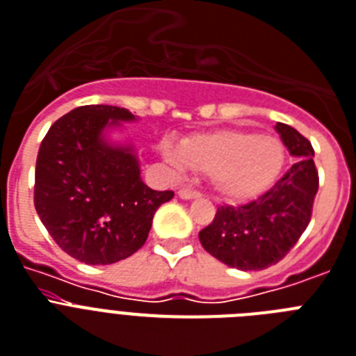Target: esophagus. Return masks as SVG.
<instances>
[{
    "mask_svg": "<svg viewBox=\"0 0 356 356\" xmlns=\"http://www.w3.org/2000/svg\"><path fill=\"white\" fill-rule=\"evenodd\" d=\"M179 197L190 201V199L201 197V193H199L197 190H192V188H181V190H179Z\"/></svg>",
    "mask_w": 356,
    "mask_h": 356,
    "instance_id": "obj_1",
    "label": "esophagus"
}]
</instances>
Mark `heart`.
I'll return each instance as SVG.
<instances>
[{
  "label": "heart",
  "mask_w": 356,
  "mask_h": 356,
  "mask_svg": "<svg viewBox=\"0 0 356 356\" xmlns=\"http://www.w3.org/2000/svg\"><path fill=\"white\" fill-rule=\"evenodd\" d=\"M161 152L177 172L188 166L208 172L213 192L228 203H247L267 193L287 164L282 138L247 129L195 133L183 146L164 140Z\"/></svg>",
  "instance_id": "1"
}]
</instances>
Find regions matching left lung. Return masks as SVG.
Here are the masks:
<instances>
[{
	"label": "left lung",
	"mask_w": 356,
	"mask_h": 356,
	"mask_svg": "<svg viewBox=\"0 0 356 356\" xmlns=\"http://www.w3.org/2000/svg\"><path fill=\"white\" fill-rule=\"evenodd\" d=\"M283 144L296 163L267 193L243 207H219L216 218L199 232L208 254L241 270H261L296 245L313 213L318 192L314 149L287 124H276Z\"/></svg>",
	"instance_id": "left-lung-1"
}]
</instances>
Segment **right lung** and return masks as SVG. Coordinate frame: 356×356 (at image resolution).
<instances>
[{
    "instance_id": "add662e5",
    "label": "right lung",
    "mask_w": 356,
    "mask_h": 356,
    "mask_svg": "<svg viewBox=\"0 0 356 356\" xmlns=\"http://www.w3.org/2000/svg\"><path fill=\"white\" fill-rule=\"evenodd\" d=\"M137 120L117 106H82L51 126L34 175V207L63 252L88 265L129 258L148 239L157 208L173 197L143 183L129 144L104 129Z\"/></svg>"
}]
</instances>
